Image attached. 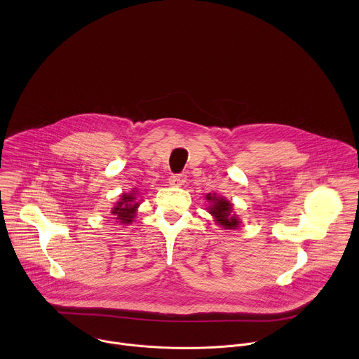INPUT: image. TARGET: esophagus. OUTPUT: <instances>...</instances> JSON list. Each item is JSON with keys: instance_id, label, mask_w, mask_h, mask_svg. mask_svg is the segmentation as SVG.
I'll list each match as a JSON object with an SVG mask.
<instances>
[{"instance_id": "esophagus-1", "label": "esophagus", "mask_w": 359, "mask_h": 359, "mask_svg": "<svg viewBox=\"0 0 359 359\" xmlns=\"http://www.w3.org/2000/svg\"><path fill=\"white\" fill-rule=\"evenodd\" d=\"M169 183H170V186H175V187L182 186V184L186 183V175H183V173L173 175V176L169 177Z\"/></svg>"}]
</instances>
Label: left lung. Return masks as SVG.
Instances as JSON below:
<instances>
[{
	"label": "left lung",
	"instance_id": "obj_1",
	"mask_svg": "<svg viewBox=\"0 0 359 359\" xmlns=\"http://www.w3.org/2000/svg\"><path fill=\"white\" fill-rule=\"evenodd\" d=\"M206 198L209 200L210 206L208 208L209 209V213L215 217V222L223 227V229H229V230H233V229H237L240 226V219L237 217V215L233 213V204L226 200L224 197H220V196H216V193L213 194H208Z\"/></svg>",
	"mask_w": 359,
	"mask_h": 359
}]
</instances>
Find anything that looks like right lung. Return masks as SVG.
I'll use <instances>...</instances> for the list:
<instances>
[{"label":"right lung","instance_id":"add662e5","mask_svg":"<svg viewBox=\"0 0 359 359\" xmlns=\"http://www.w3.org/2000/svg\"><path fill=\"white\" fill-rule=\"evenodd\" d=\"M139 206V201H136V191L133 190L132 193H123L121 196V200L115 204V208H112V215L115 216L116 220L122 224L132 223L136 209Z\"/></svg>","mask_w":359,"mask_h":359}]
</instances>
